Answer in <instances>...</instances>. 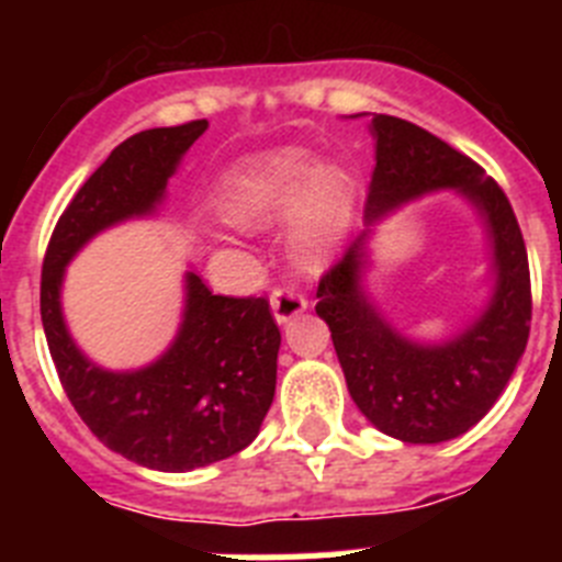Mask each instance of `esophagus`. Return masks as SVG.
<instances>
[{"mask_svg":"<svg viewBox=\"0 0 562 562\" xmlns=\"http://www.w3.org/2000/svg\"><path fill=\"white\" fill-rule=\"evenodd\" d=\"M270 306L278 324L284 326L290 324V321H295L297 315H304L310 304H306V297L297 295L295 290H276L270 295Z\"/></svg>","mask_w":562,"mask_h":562,"instance_id":"1","label":"esophagus"}]
</instances>
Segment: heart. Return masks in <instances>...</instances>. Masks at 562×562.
Returning a JSON list of instances; mask_svg holds the SVG:
<instances>
[{
  "mask_svg": "<svg viewBox=\"0 0 562 562\" xmlns=\"http://www.w3.org/2000/svg\"><path fill=\"white\" fill-rule=\"evenodd\" d=\"M216 207L236 227H267L292 216V256L317 267L349 231L355 188L342 168L317 166L312 154L295 148H276L236 162L222 177Z\"/></svg>",
  "mask_w": 562,
  "mask_h": 562,
  "instance_id": "heart-1",
  "label": "heart"
}]
</instances>
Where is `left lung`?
Segmentation results:
<instances>
[{
    "label": "left lung",
    "mask_w": 562,
    "mask_h": 562,
    "mask_svg": "<svg viewBox=\"0 0 562 562\" xmlns=\"http://www.w3.org/2000/svg\"><path fill=\"white\" fill-rule=\"evenodd\" d=\"M376 166L366 202V231L321 278L317 317L360 414L408 445H439L479 425L513 380L529 340V258L513 205L470 157L416 123L371 114ZM456 190L485 225L491 297L473 322L445 341H416L381 315L364 286L373 227L428 192Z\"/></svg>",
    "instance_id": "8db88e82"
}]
</instances>
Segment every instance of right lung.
<instances>
[{
	"label": "right lung",
	"instance_id": "obj_1",
	"mask_svg": "<svg viewBox=\"0 0 562 562\" xmlns=\"http://www.w3.org/2000/svg\"><path fill=\"white\" fill-rule=\"evenodd\" d=\"M207 121L146 128L114 148L61 213L42 267V324L58 380L87 428L134 464L191 473L245 450L276 396L281 331L265 297L213 295L186 270L180 329L157 360L114 371L89 360L64 321L67 265L114 225L157 216Z\"/></svg>",
	"mask_w": 562,
	"mask_h": 562
}]
</instances>
